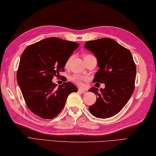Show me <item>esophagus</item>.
I'll list each match as a JSON object with an SVG mask.
<instances>
[{"instance_id":"obj_1","label":"esophagus","mask_w":156,"mask_h":156,"mask_svg":"<svg viewBox=\"0 0 156 156\" xmlns=\"http://www.w3.org/2000/svg\"><path fill=\"white\" fill-rule=\"evenodd\" d=\"M78 91L80 92L81 93H82V94L87 93V90H84V89H82V88H79L78 89Z\"/></svg>"}]
</instances>
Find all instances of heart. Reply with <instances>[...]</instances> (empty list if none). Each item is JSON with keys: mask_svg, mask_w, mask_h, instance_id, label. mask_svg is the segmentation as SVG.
<instances>
[{"mask_svg": "<svg viewBox=\"0 0 156 156\" xmlns=\"http://www.w3.org/2000/svg\"><path fill=\"white\" fill-rule=\"evenodd\" d=\"M88 55H87L86 56H88ZM70 60H71V58H69L67 61V62H66V65H68ZM86 80H87L86 77H84V76H80V75H74V76H72L71 77V80L73 82H74L75 84H78V86L83 85V82L85 81Z\"/></svg>", "mask_w": 156, "mask_h": 156, "instance_id": "heart-1", "label": "heart"}]
</instances>
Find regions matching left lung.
Listing matches in <instances>:
<instances>
[{
    "instance_id": "obj_1",
    "label": "left lung",
    "mask_w": 156,
    "mask_h": 156,
    "mask_svg": "<svg viewBox=\"0 0 156 156\" xmlns=\"http://www.w3.org/2000/svg\"><path fill=\"white\" fill-rule=\"evenodd\" d=\"M84 48L97 59L99 69L93 82L105 84L101 92L98 87L89 90L97 98L88 110L97 118L112 117L125 107L134 91L136 66L133 58L128 49L110 38L87 41Z\"/></svg>"
}]
</instances>
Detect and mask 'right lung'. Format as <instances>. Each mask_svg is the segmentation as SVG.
Listing matches in <instances>:
<instances>
[{"mask_svg": "<svg viewBox=\"0 0 156 156\" xmlns=\"http://www.w3.org/2000/svg\"><path fill=\"white\" fill-rule=\"evenodd\" d=\"M78 46V43L49 37L29 45L23 51L16 80L26 105L36 115L45 119L57 117L68 95L78 91L70 82L56 88L52 79L64 71L66 62Z\"/></svg>", "mask_w": 156, "mask_h": 156, "instance_id": "obj_1", "label": "right lung"}]
</instances>
